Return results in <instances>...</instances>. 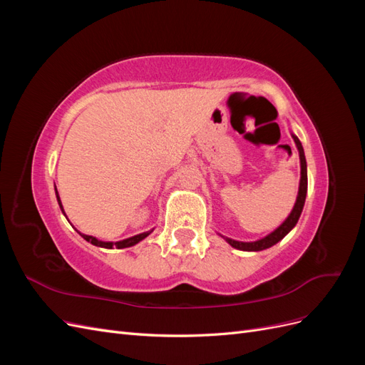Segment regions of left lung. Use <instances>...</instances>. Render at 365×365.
I'll list each match as a JSON object with an SVG mask.
<instances>
[{
  "label": "left lung",
  "instance_id": "left-lung-1",
  "mask_svg": "<svg viewBox=\"0 0 365 365\" xmlns=\"http://www.w3.org/2000/svg\"><path fill=\"white\" fill-rule=\"evenodd\" d=\"M294 137V141L297 145V149L298 152H300V163H302V180H300V189H298V196H297V202L292 208L291 215L288 216V219L284 220V222L275 230L272 231V233L267 237H263L257 242H237V240H233V239H228L225 237V240L228 242V244L233 247V248H237V250H242V251H262V250H267L272 245L277 244L279 240H282L286 235L289 233V231L295 227V224L298 222V217H300L302 215V210H303V205H304V200H306V192H307V172H306V158H304V152H303V146L300 140H298L295 135Z\"/></svg>",
  "mask_w": 365,
  "mask_h": 365
}]
</instances>
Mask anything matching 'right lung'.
Instances as JSON below:
<instances>
[{
    "label": "right lung",
    "instance_id": "obj_1",
    "mask_svg": "<svg viewBox=\"0 0 365 365\" xmlns=\"http://www.w3.org/2000/svg\"><path fill=\"white\" fill-rule=\"evenodd\" d=\"M56 187V185H54ZM56 196H58V202H59V205H61V208H62V204H61V200H59V195H58V190H56ZM62 212H63V208H62ZM85 240H88V242H91L93 245H96V247H102V248H113V247H115V248H128V247H132V245H135V244H138L140 240H143L145 239L146 236H149L150 235V231L149 233H143V235H138V236H134V237H129V239H125V240H120V242H115V244H113V242H102V240H97L96 237H93V236H86V235H82V233H79Z\"/></svg>",
    "mask_w": 365,
    "mask_h": 365
}]
</instances>
